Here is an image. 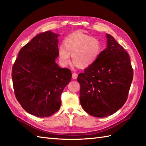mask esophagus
Here are the masks:
<instances>
[{
	"label": "esophagus",
	"mask_w": 146,
	"mask_h": 146,
	"mask_svg": "<svg viewBox=\"0 0 146 146\" xmlns=\"http://www.w3.org/2000/svg\"><path fill=\"white\" fill-rule=\"evenodd\" d=\"M77 77H78V74L76 73H73L72 74V78L73 79H76Z\"/></svg>",
	"instance_id": "34e87169"
}]
</instances>
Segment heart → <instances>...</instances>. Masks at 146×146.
I'll return each mask as SVG.
<instances>
[{"mask_svg":"<svg viewBox=\"0 0 146 146\" xmlns=\"http://www.w3.org/2000/svg\"><path fill=\"white\" fill-rule=\"evenodd\" d=\"M102 49V44L100 39L77 31L64 38L63 46L58 48V55L63 66L70 63L71 54L73 63L77 66L87 68L97 60Z\"/></svg>","mask_w":146,"mask_h":146,"instance_id":"1","label":"heart"}]
</instances>
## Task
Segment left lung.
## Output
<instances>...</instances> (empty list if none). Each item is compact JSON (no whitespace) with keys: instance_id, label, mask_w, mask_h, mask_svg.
Masks as SVG:
<instances>
[{"instance_id":"1","label":"left lung","mask_w":146,"mask_h":146,"mask_svg":"<svg viewBox=\"0 0 146 146\" xmlns=\"http://www.w3.org/2000/svg\"><path fill=\"white\" fill-rule=\"evenodd\" d=\"M107 48L97 60L80 73V104L96 117L115 113L127 99L133 69L127 52L113 37L107 34Z\"/></svg>"}]
</instances>
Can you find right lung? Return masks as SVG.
<instances>
[{
  "label": "right lung",
  "instance_id": "right-lung-1",
  "mask_svg": "<svg viewBox=\"0 0 146 146\" xmlns=\"http://www.w3.org/2000/svg\"><path fill=\"white\" fill-rule=\"evenodd\" d=\"M50 31L39 34L21 49L12 67L15 97L27 113L38 117L60 109L61 95L71 72L56 63L58 36Z\"/></svg>",
  "mask_w": 146,
  "mask_h": 146
}]
</instances>
